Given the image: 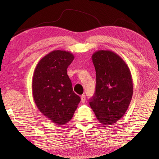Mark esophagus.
<instances>
[{
    "instance_id": "34e87169",
    "label": "esophagus",
    "mask_w": 159,
    "mask_h": 159,
    "mask_svg": "<svg viewBox=\"0 0 159 159\" xmlns=\"http://www.w3.org/2000/svg\"><path fill=\"white\" fill-rule=\"evenodd\" d=\"M80 98H81V102L83 103H85V100H86V97L85 95H82L81 96H80Z\"/></svg>"
}]
</instances>
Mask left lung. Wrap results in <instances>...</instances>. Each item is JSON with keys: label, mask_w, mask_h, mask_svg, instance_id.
Listing matches in <instances>:
<instances>
[{"label": "left lung", "mask_w": 159, "mask_h": 159, "mask_svg": "<svg viewBox=\"0 0 159 159\" xmlns=\"http://www.w3.org/2000/svg\"><path fill=\"white\" fill-rule=\"evenodd\" d=\"M92 59L96 85L90 107L101 124L111 125L120 120L129 107L133 93L130 71L124 61L111 50H98Z\"/></svg>", "instance_id": "obj_1"}]
</instances>
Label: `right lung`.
Returning a JSON list of instances; mask_svg holds the SVG:
<instances>
[{
    "label": "right lung",
    "mask_w": 159,
    "mask_h": 159,
    "mask_svg": "<svg viewBox=\"0 0 159 159\" xmlns=\"http://www.w3.org/2000/svg\"><path fill=\"white\" fill-rule=\"evenodd\" d=\"M74 57L53 50L37 65L32 81L33 97L40 112L53 123L63 125L72 119L80 98L73 92L67 68Z\"/></svg>",
    "instance_id": "1"
}]
</instances>
